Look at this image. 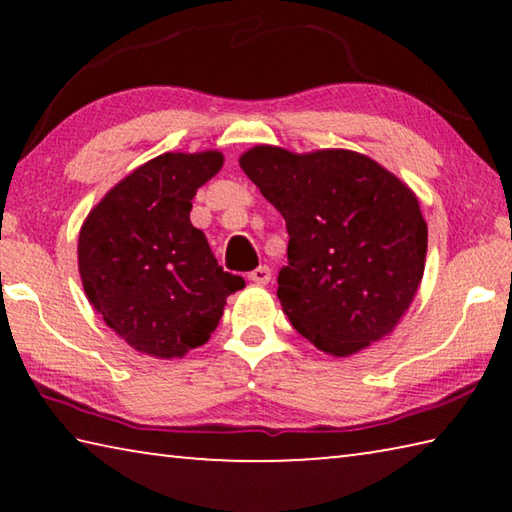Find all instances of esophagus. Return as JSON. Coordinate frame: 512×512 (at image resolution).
Listing matches in <instances>:
<instances>
[{
    "instance_id": "1",
    "label": "esophagus",
    "mask_w": 512,
    "mask_h": 512,
    "mask_svg": "<svg viewBox=\"0 0 512 512\" xmlns=\"http://www.w3.org/2000/svg\"><path fill=\"white\" fill-rule=\"evenodd\" d=\"M248 280L253 282V284H259V287H264V284L271 282V268H268L266 264L257 266L255 271H250V273H248Z\"/></svg>"
}]
</instances>
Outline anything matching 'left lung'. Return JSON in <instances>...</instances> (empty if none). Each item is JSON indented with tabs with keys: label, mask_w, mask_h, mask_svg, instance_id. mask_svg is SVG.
<instances>
[{
	"label": "left lung",
	"mask_w": 512,
	"mask_h": 512,
	"mask_svg": "<svg viewBox=\"0 0 512 512\" xmlns=\"http://www.w3.org/2000/svg\"><path fill=\"white\" fill-rule=\"evenodd\" d=\"M239 167L287 221L277 298L291 325L332 357L384 339L418 293L427 221L418 196L368 155L257 144Z\"/></svg>",
	"instance_id": "obj_1"
}]
</instances>
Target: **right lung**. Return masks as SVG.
I'll use <instances>...</instances> for the list:
<instances>
[{
  "mask_svg": "<svg viewBox=\"0 0 512 512\" xmlns=\"http://www.w3.org/2000/svg\"><path fill=\"white\" fill-rule=\"evenodd\" d=\"M223 167L221 151L162 153L92 207L79 232L83 291L133 350L180 359L207 343L244 277L225 273L189 221L196 189Z\"/></svg>",
  "mask_w": 512,
  "mask_h": 512,
  "instance_id": "right-lung-1",
  "label": "right lung"
}]
</instances>
